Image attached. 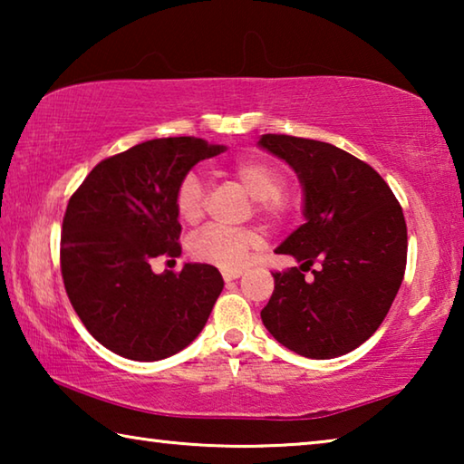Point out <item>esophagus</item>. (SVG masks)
<instances>
[{
    "mask_svg": "<svg viewBox=\"0 0 464 464\" xmlns=\"http://www.w3.org/2000/svg\"><path fill=\"white\" fill-rule=\"evenodd\" d=\"M241 270H223V280L225 282H231V280H237L241 276Z\"/></svg>",
    "mask_w": 464,
    "mask_h": 464,
    "instance_id": "obj_1",
    "label": "esophagus"
}]
</instances>
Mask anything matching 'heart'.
Returning a JSON list of instances; mask_svg holds the SVG:
<instances>
[{"label":"heart","instance_id":"b5f03b06","mask_svg":"<svg viewBox=\"0 0 464 464\" xmlns=\"http://www.w3.org/2000/svg\"><path fill=\"white\" fill-rule=\"evenodd\" d=\"M231 176L246 188L254 200L256 215H260L268 223L278 225L286 221L293 213V200L285 192V174L262 160H239L229 168ZM176 213L184 223H198L207 210V188L194 171L182 176L174 194ZM262 235L251 227H218L210 225L202 229L190 241V254L194 260L218 266L223 270H235L243 266L251 249L260 247Z\"/></svg>","mask_w":464,"mask_h":464}]
</instances>
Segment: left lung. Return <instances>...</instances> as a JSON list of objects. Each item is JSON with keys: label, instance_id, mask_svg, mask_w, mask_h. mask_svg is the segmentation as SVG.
Returning <instances> with one entry per match:
<instances>
[{"label": "left lung", "instance_id": "left-lung-1", "mask_svg": "<svg viewBox=\"0 0 464 464\" xmlns=\"http://www.w3.org/2000/svg\"><path fill=\"white\" fill-rule=\"evenodd\" d=\"M260 145L301 178L307 218L276 249L301 266L272 274L264 325L304 358L348 354L379 329L403 282L401 204L379 171L343 149L290 135H262Z\"/></svg>", "mask_w": 464, "mask_h": 464}]
</instances>
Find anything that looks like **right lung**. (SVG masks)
Segmentation results:
<instances>
[{
  "label": "right lung",
  "mask_w": 464,
  "mask_h": 464,
  "mask_svg": "<svg viewBox=\"0 0 464 464\" xmlns=\"http://www.w3.org/2000/svg\"><path fill=\"white\" fill-rule=\"evenodd\" d=\"M194 137L153 139L102 160L69 198L61 274L85 329L139 362L184 350L213 311L223 276L210 264L155 274V257L182 254L174 194L196 163L223 153Z\"/></svg>",
  "instance_id": "add662e5"
}]
</instances>
